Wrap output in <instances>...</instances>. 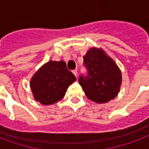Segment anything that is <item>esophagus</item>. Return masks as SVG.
<instances>
[{"instance_id": "1", "label": "esophagus", "mask_w": 149, "mask_h": 149, "mask_svg": "<svg viewBox=\"0 0 149 149\" xmlns=\"http://www.w3.org/2000/svg\"><path fill=\"white\" fill-rule=\"evenodd\" d=\"M72 72H73V74H74V76H75L76 78H77V77H78V71H77V70H74Z\"/></svg>"}]
</instances>
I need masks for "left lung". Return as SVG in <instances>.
I'll list each match as a JSON object with an SVG mask.
<instances>
[{
	"label": "left lung",
	"instance_id": "8db88e82",
	"mask_svg": "<svg viewBox=\"0 0 149 149\" xmlns=\"http://www.w3.org/2000/svg\"><path fill=\"white\" fill-rule=\"evenodd\" d=\"M87 75L79 82L86 97L97 103H106L117 97L121 85V72L118 65L102 48L92 47L83 56Z\"/></svg>",
	"mask_w": 149,
	"mask_h": 149
}]
</instances>
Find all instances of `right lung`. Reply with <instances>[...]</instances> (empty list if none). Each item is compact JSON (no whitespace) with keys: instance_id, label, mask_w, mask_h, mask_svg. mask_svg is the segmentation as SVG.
<instances>
[{"instance_id":"right-lung-1","label":"right lung","mask_w":149,"mask_h":149,"mask_svg":"<svg viewBox=\"0 0 149 149\" xmlns=\"http://www.w3.org/2000/svg\"><path fill=\"white\" fill-rule=\"evenodd\" d=\"M75 80L65 62L51 60L32 76L30 86L36 101L43 105H52L64 97L68 86Z\"/></svg>"}]
</instances>
